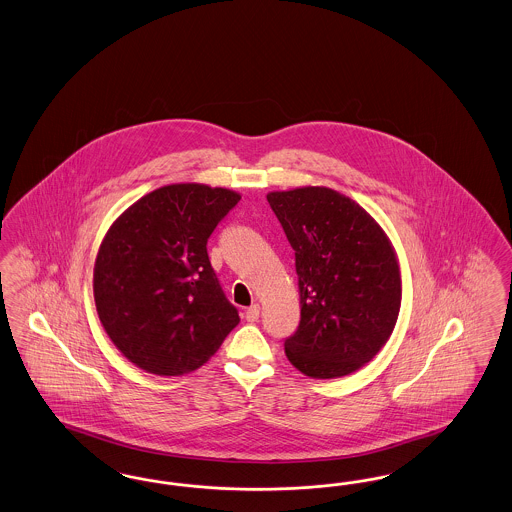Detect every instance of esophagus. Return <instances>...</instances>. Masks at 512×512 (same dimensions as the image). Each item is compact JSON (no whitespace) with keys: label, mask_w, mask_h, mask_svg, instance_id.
<instances>
[{"label":"esophagus","mask_w":512,"mask_h":512,"mask_svg":"<svg viewBox=\"0 0 512 512\" xmlns=\"http://www.w3.org/2000/svg\"><path fill=\"white\" fill-rule=\"evenodd\" d=\"M259 312H261V307H259V305H251V307L247 308V322H257V320H259Z\"/></svg>","instance_id":"esophagus-1"}]
</instances>
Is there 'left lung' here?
I'll use <instances>...</instances> for the list:
<instances>
[{"mask_svg":"<svg viewBox=\"0 0 512 512\" xmlns=\"http://www.w3.org/2000/svg\"><path fill=\"white\" fill-rule=\"evenodd\" d=\"M295 251L301 322L287 360L314 379L343 377L389 341L402 282L383 228L347 196L305 186L266 196Z\"/></svg>","mask_w":512,"mask_h":512,"instance_id":"obj_1","label":"left lung"}]
</instances>
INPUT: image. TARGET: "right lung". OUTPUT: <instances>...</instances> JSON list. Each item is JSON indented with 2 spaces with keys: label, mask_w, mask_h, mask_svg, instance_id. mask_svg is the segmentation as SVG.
<instances>
[{
  "label": "right lung",
  "mask_w": 512,
  "mask_h": 512,
  "mask_svg": "<svg viewBox=\"0 0 512 512\" xmlns=\"http://www.w3.org/2000/svg\"><path fill=\"white\" fill-rule=\"evenodd\" d=\"M240 194L169 184L143 196L110 226L93 293L104 331L123 356L156 375L204 366L238 326L209 263L207 240Z\"/></svg>",
  "instance_id": "add662e5"
}]
</instances>
